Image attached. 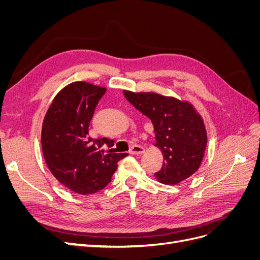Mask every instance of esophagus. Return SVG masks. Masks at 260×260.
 I'll return each mask as SVG.
<instances>
[{"label":"esophagus","instance_id":"esophagus-1","mask_svg":"<svg viewBox=\"0 0 260 260\" xmlns=\"http://www.w3.org/2000/svg\"><path fill=\"white\" fill-rule=\"evenodd\" d=\"M145 152V148L141 145H133L130 148V153L131 154H135V155H140V154H143Z\"/></svg>","mask_w":260,"mask_h":260}]
</instances>
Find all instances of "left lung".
I'll list each match as a JSON object with an SVG mask.
<instances>
[{
    "label": "left lung",
    "mask_w": 260,
    "mask_h": 260,
    "mask_svg": "<svg viewBox=\"0 0 260 260\" xmlns=\"http://www.w3.org/2000/svg\"><path fill=\"white\" fill-rule=\"evenodd\" d=\"M123 95L154 125L155 145L165 160L155 174L157 180L177 184L191 177L200 168L207 144L205 124L193 105L153 92L123 91Z\"/></svg>",
    "instance_id": "left-lung-1"
}]
</instances>
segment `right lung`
Masks as SVG:
<instances>
[{"instance_id": "obj_1", "label": "right lung", "mask_w": 260, "mask_h": 260, "mask_svg": "<svg viewBox=\"0 0 260 260\" xmlns=\"http://www.w3.org/2000/svg\"><path fill=\"white\" fill-rule=\"evenodd\" d=\"M106 92L103 86L77 81L54 98L41 133L46 165L59 182L81 195L94 194L111 182L117 162L128 156L114 153V141L89 137L94 111Z\"/></svg>"}]
</instances>
